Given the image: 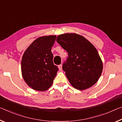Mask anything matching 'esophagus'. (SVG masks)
Wrapping results in <instances>:
<instances>
[{
	"instance_id": "esophagus-1",
	"label": "esophagus",
	"mask_w": 122,
	"mask_h": 122,
	"mask_svg": "<svg viewBox=\"0 0 122 122\" xmlns=\"http://www.w3.org/2000/svg\"><path fill=\"white\" fill-rule=\"evenodd\" d=\"M58 67H59V70L61 71V70H62V65H59V66H58Z\"/></svg>"
}]
</instances>
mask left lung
I'll return each instance as SVG.
<instances>
[{
  "instance_id": "left-lung-1",
  "label": "left lung",
  "mask_w": 122,
  "mask_h": 122,
  "mask_svg": "<svg viewBox=\"0 0 122 122\" xmlns=\"http://www.w3.org/2000/svg\"><path fill=\"white\" fill-rule=\"evenodd\" d=\"M56 41L68 53L62 69L71 85L84 90L95 84L103 71V62L94 46L84 37L73 33L60 35Z\"/></svg>"
}]
</instances>
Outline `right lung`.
Returning a JSON list of instances; mask_svg holds the SVG:
<instances>
[{
	"mask_svg": "<svg viewBox=\"0 0 122 122\" xmlns=\"http://www.w3.org/2000/svg\"><path fill=\"white\" fill-rule=\"evenodd\" d=\"M55 35L37 38L23 54L21 70L27 85L35 90L45 91L53 84L59 68L53 63L51 49Z\"/></svg>",
	"mask_w": 122,
	"mask_h": 122,
	"instance_id": "1",
	"label": "right lung"
}]
</instances>
